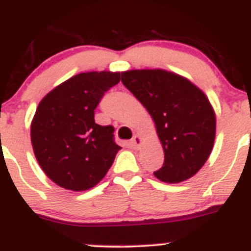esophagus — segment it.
Returning a JSON list of instances; mask_svg holds the SVG:
<instances>
[{
	"label": "esophagus",
	"instance_id": "1",
	"mask_svg": "<svg viewBox=\"0 0 251 251\" xmlns=\"http://www.w3.org/2000/svg\"><path fill=\"white\" fill-rule=\"evenodd\" d=\"M130 144L133 150H139L140 146H141V137H140L139 135H135V136L132 137V140H131Z\"/></svg>",
	"mask_w": 251,
	"mask_h": 251
}]
</instances>
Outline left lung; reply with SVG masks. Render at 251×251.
Segmentation results:
<instances>
[{
    "label": "left lung",
    "mask_w": 251,
    "mask_h": 251,
    "mask_svg": "<svg viewBox=\"0 0 251 251\" xmlns=\"http://www.w3.org/2000/svg\"><path fill=\"white\" fill-rule=\"evenodd\" d=\"M121 81L156 125L165 162L153 175L167 183L191 178L214 144L215 115L204 93L187 79L160 69L121 73Z\"/></svg>",
    "instance_id": "1"
}]
</instances>
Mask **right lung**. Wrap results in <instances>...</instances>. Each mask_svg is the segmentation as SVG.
I'll return each mask as SVG.
<instances>
[{"label": "right lung", "instance_id": "right-lung-1", "mask_svg": "<svg viewBox=\"0 0 251 251\" xmlns=\"http://www.w3.org/2000/svg\"><path fill=\"white\" fill-rule=\"evenodd\" d=\"M120 73H80L47 94L30 125L39 166L51 181L70 191L99 183L121 147L114 127L95 124V109Z\"/></svg>", "mask_w": 251, "mask_h": 251}]
</instances>
